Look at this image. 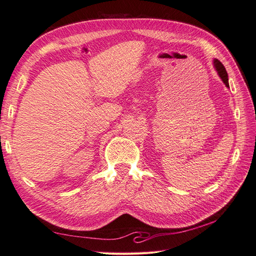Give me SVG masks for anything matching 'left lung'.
<instances>
[{
	"instance_id": "obj_1",
	"label": "left lung",
	"mask_w": 256,
	"mask_h": 256,
	"mask_svg": "<svg viewBox=\"0 0 256 256\" xmlns=\"http://www.w3.org/2000/svg\"><path fill=\"white\" fill-rule=\"evenodd\" d=\"M214 70L216 72V74H218V76H220V79L222 80V82L226 84V86L230 88V84H228V72L226 70V68H224V66L222 65L221 62L219 60L214 58Z\"/></svg>"
}]
</instances>
